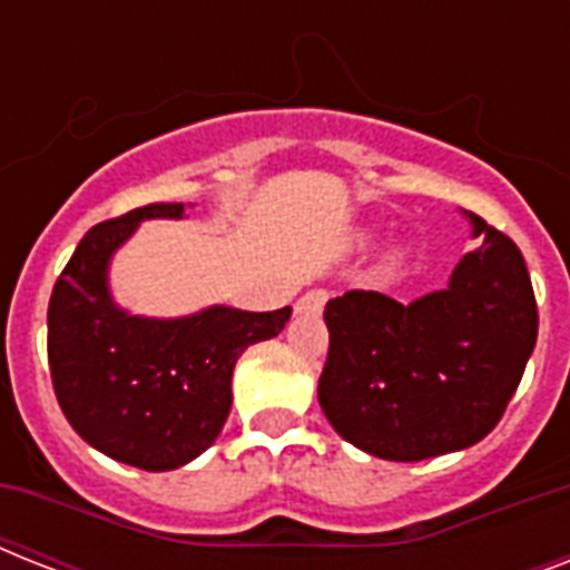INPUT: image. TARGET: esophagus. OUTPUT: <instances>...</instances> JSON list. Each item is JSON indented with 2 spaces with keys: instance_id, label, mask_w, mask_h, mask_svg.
Returning a JSON list of instances; mask_svg holds the SVG:
<instances>
[{
  "instance_id": "34e87169",
  "label": "esophagus",
  "mask_w": 570,
  "mask_h": 570,
  "mask_svg": "<svg viewBox=\"0 0 570 570\" xmlns=\"http://www.w3.org/2000/svg\"><path fill=\"white\" fill-rule=\"evenodd\" d=\"M325 302H328V289H307V293L298 298V304H295V311H298V313H320L322 307H325Z\"/></svg>"
}]
</instances>
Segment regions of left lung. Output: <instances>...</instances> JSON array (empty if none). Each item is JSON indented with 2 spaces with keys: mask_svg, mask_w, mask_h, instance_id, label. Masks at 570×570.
Segmentation results:
<instances>
[{
  "mask_svg": "<svg viewBox=\"0 0 570 570\" xmlns=\"http://www.w3.org/2000/svg\"><path fill=\"white\" fill-rule=\"evenodd\" d=\"M482 236L446 289L399 304L348 289L325 304L320 405L340 438L384 461H423L485 438L521 384L539 304L521 248L470 215Z\"/></svg>",
  "mask_w": 570,
  "mask_h": 570,
  "instance_id": "left-lung-1",
  "label": "left lung"
}]
</instances>
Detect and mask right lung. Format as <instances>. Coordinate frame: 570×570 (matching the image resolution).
<instances>
[{"label":"right lung","mask_w":570,"mask_h":570,"mask_svg":"<svg viewBox=\"0 0 570 570\" xmlns=\"http://www.w3.org/2000/svg\"><path fill=\"white\" fill-rule=\"evenodd\" d=\"M183 204H147L85 233L52 286L49 375L67 423L94 450L141 470L197 459L230 414L233 366L277 337L289 307H209L186 320H138L115 307L106 266L145 218H180Z\"/></svg>","instance_id":"obj_1"}]
</instances>
